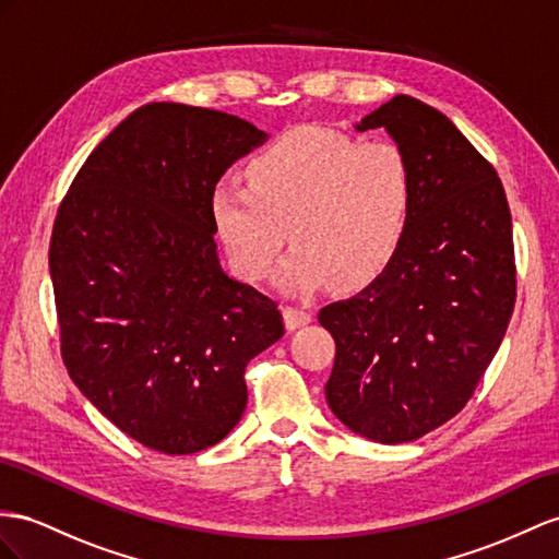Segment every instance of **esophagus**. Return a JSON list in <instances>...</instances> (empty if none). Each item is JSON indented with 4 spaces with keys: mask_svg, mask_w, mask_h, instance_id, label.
Returning <instances> with one entry per match:
<instances>
[{
    "mask_svg": "<svg viewBox=\"0 0 559 559\" xmlns=\"http://www.w3.org/2000/svg\"><path fill=\"white\" fill-rule=\"evenodd\" d=\"M283 319L288 331H295L299 325H307L313 321V313L305 307H283Z\"/></svg>",
    "mask_w": 559,
    "mask_h": 559,
    "instance_id": "34e87169",
    "label": "esophagus"
}]
</instances>
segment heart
I'll return each mask as SVG.
<instances>
[{
	"instance_id": "heart-1",
	"label": "heart",
	"mask_w": 559,
	"mask_h": 559,
	"mask_svg": "<svg viewBox=\"0 0 559 559\" xmlns=\"http://www.w3.org/2000/svg\"><path fill=\"white\" fill-rule=\"evenodd\" d=\"M413 167L394 141L328 130L278 136L248 163V186L217 183L212 217L240 278L260 283L288 240L278 285L295 295L328 278L359 288L392 262L411 222Z\"/></svg>"
}]
</instances>
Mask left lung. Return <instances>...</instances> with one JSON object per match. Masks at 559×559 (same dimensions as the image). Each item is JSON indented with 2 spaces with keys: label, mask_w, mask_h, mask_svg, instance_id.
Masks as SVG:
<instances>
[{
  "label": "left lung",
  "mask_w": 559,
  "mask_h": 559,
  "mask_svg": "<svg viewBox=\"0 0 559 559\" xmlns=\"http://www.w3.org/2000/svg\"><path fill=\"white\" fill-rule=\"evenodd\" d=\"M378 127L411 160V222L382 274L319 321L335 340L328 406L356 435L404 443L475 394L508 331L518 269L503 183L457 127L404 94L356 130Z\"/></svg>",
  "instance_id": "obj_1"
}]
</instances>
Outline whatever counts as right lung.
<instances>
[{
	"label": "right lung",
	"mask_w": 559,
	"mask_h": 559,
	"mask_svg": "<svg viewBox=\"0 0 559 559\" xmlns=\"http://www.w3.org/2000/svg\"><path fill=\"white\" fill-rule=\"evenodd\" d=\"M264 141L219 110L141 106L92 151L56 214L68 376L153 451L198 453L231 432L246 366L285 333L278 305L228 278L214 242V186Z\"/></svg>",
	"instance_id": "obj_1"
}]
</instances>
